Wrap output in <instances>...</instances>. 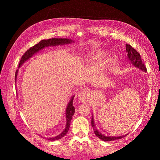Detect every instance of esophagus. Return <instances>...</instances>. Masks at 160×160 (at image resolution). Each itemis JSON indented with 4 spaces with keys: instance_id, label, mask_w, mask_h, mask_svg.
<instances>
[{
    "instance_id": "obj_1",
    "label": "esophagus",
    "mask_w": 160,
    "mask_h": 160,
    "mask_svg": "<svg viewBox=\"0 0 160 160\" xmlns=\"http://www.w3.org/2000/svg\"><path fill=\"white\" fill-rule=\"evenodd\" d=\"M77 97L78 98V99L80 100V102H82L83 103H85L89 100L90 94L87 90L83 89L78 93Z\"/></svg>"
}]
</instances>
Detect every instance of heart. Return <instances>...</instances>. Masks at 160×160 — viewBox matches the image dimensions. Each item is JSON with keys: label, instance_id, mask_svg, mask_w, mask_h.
Instances as JSON below:
<instances>
[{"label": "heart", "instance_id": "b5f03b06", "mask_svg": "<svg viewBox=\"0 0 160 160\" xmlns=\"http://www.w3.org/2000/svg\"><path fill=\"white\" fill-rule=\"evenodd\" d=\"M102 53H100V54H98V55H97L96 56H95V57L93 58L94 60H98V59L102 57Z\"/></svg>", "mask_w": 160, "mask_h": 160}]
</instances>
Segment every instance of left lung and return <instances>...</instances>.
<instances>
[{"label": "left lung", "instance_id": "8db88e82", "mask_svg": "<svg viewBox=\"0 0 160 160\" xmlns=\"http://www.w3.org/2000/svg\"><path fill=\"white\" fill-rule=\"evenodd\" d=\"M126 51H127V52L128 53L127 56H128V60L129 62H130L132 65L135 66V67H137L138 69H141L142 71H144V72H147V68H146L144 64H143V62H142L140 54L134 48H132L130 45H128V44L126 45ZM91 126H92V127L94 130V133L96 134V136L98 138H99L100 139H101L102 140L105 141V142H109V141L119 140V139H121L122 138L127 136L128 135V134H126V135H122V136H118V137L105 136V135L100 133V132L98 131L97 130V128L95 127L93 116H92V118H91Z\"/></svg>", "mask_w": 160, "mask_h": 160}]
</instances>
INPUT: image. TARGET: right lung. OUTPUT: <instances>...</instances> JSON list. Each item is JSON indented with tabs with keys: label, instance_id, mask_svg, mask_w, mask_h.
<instances>
[{
	"label": "right lung",
	"instance_id": "obj_1",
	"mask_svg": "<svg viewBox=\"0 0 160 160\" xmlns=\"http://www.w3.org/2000/svg\"><path fill=\"white\" fill-rule=\"evenodd\" d=\"M71 42H74L73 40L68 39V38H51V39H47V40H42L41 41H40L38 44H36L34 46L32 47L31 48L29 49L27 52L24 53V55L22 56L21 60H20L19 62L18 67H21L22 64L26 62L27 60H28L29 58L34 55L35 53H38L40 52V50L45 49V47H53V46H58V45H67V44H71ZM18 70H16V76H15V83L16 82L17 79V75H18ZM74 98V96L71 97L70 101L67 104V107L66 108V127L64 128V131L58 135L57 136L53 137V138H47V140L50 141H55V140H58L60 139L63 138L64 135L67 134L70 127V124H71V120L72 119L73 115L75 113V108L73 105V100Z\"/></svg>",
	"mask_w": 160,
	"mask_h": 160
}]
</instances>
